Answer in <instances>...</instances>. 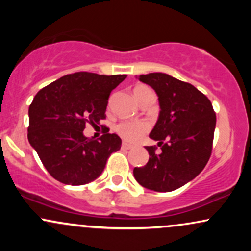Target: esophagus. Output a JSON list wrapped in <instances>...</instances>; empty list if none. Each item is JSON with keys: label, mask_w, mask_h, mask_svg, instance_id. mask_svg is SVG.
<instances>
[{"label": "esophagus", "mask_w": 251, "mask_h": 251, "mask_svg": "<svg viewBox=\"0 0 251 251\" xmlns=\"http://www.w3.org/2000/svg\"><path fill=\"white\" fill-rule=\"evenodd\" d=\"M132 148H133V146H132L131 144H127V143H125V142L122 144V149H124V150H129V149H132Z\"/></svg>", "instance_id": "obj_1"}]
</instances>
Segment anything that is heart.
<instances>
[{"instance_id": "obj_1", "label": "heart", "mask_w": 251, "mask_h": 251, "mask_svg": "<svg viewBox=\"0 0 251 251\" xmlns=\"http://www.w3.org/2000/svg\"><path fill=\"white\" fill-rule=\"evenodd\" d=\"M144 88L148 87H145V86H138V87H135L134 91H139V89ZM116 129L124 139L128 140V142H135V140L139 139L145 133L146 129H148V125L143 122H123L119 125H117Z\"/></svg>"}]
</instances>
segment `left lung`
Wrapping results in <instances>:
<instances>
[{
  "mask_svg": "<svg viewBox=\"0 0 251 251\" xmlns=\"http://www.w3.org/2000/svg\"><path fill=\"white\" fill-rule=\"evenodd\" d=\"M158 96L159 117L150 133L160 151L146 146L145 166L134 168L135 180L149 190L170 192L185 185L205 168L212 150L216 114L210 100L191 83L165 73L138 76Z\"/></svg>",
  "mask_w": 251,
  "mask_h": 251,
  "instance_id": "8db88e82",
  "label": "left lung"
}]
</instances>
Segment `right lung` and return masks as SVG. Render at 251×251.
<instances>
[{
    "label": "right lung",
    "mask_w": 251,
    "mask_h": 251,
    "mask_svg": "<svg viewBox=\"0 0 251 251\" xmlns=\"http://www.w3.org/2000/svg\"><path fill=\"white\" fill-rule=\"evenodd\" d=\"M125 74H68L37 92L30 103L28 140L53 178L68 185H83L102 174L108 157L122 139L108 128L99 140L85 137L86 124L105 118L111 92Z\"/></svg>",
    "instance_id": "add662e5"
}]
</instances>
